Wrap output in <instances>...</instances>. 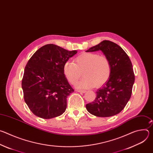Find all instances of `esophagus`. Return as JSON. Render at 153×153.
I'll use <instances>...</instances> for the list:
<instances>
[{
    "mask_svg": "<svg viewBox=\"0 0 153 153\" xmlns=\"http://www.w3.org/2000/svg\"><path fill=\"white\" fill-rule=\"evenodd\" d=\"M76 91L77 92H79V93H86V91H85V90H76Z\"/></svg>",
    "mask_w": 153,
    "mask_h": 153,
    "instance_id": "1",
    "label": "esophagus"
}]
</instances>
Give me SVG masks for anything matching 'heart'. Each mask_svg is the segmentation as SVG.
Returning <instances> with one entry per match:
<instances>
[{
    "instance_id": "obj_1",
    "label": "heart",
    "mask_w": 153,
    "mask_h": 153,
    "mask_svg": "<svg viewBox=\"0 0 153 153\" xmlns=\"http://www.w3.org/2000/svg\"><path fill=\"white\" fill-rule=\"evenodd\" d=\"M74 62H65L63 72L71 84H74L80 79L83 72L85 77L76 85L79 88L100 86L110 77L111 65L106 56L96 53H83L74 59Z\"/></svg>"
}]
</instances>
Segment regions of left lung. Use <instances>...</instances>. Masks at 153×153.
I'll use <instances>...</instances> for the list:
<instances>
[{
  "label": "left lung",
  "instance_id": "left-lung-1",
  "mask_svg": "<svg viewBox=\"0 0 153 153\" xmlns=\"http://www.w3.org/2000/svg\"><path fill=\"white\" fill-rule=\"evenodd\" d=\"M100 50L111 65L108 80L96 91L95 100L86 105L87 111L102 117L119 114L125 108L132 93L134 74L132 63L125 51L116 43L103 40L86 52Z\"/></svg>",
  "mask_w": 153,
  "mask_h": 153
}]
</instances>
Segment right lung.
<instances>
[{
	"label": "right lung",
	"instance_id": "add662e5",
	"mask_svg": "<svg viewBox=\"0 0 153 153\" xmlns=\"http://www.w3.org/2000/svg\"><path fill=\"white\" fill-rule=\"evenodd\" d=\"M77 52L47 44L37 50L28 60L22 88L25 103L36 116L49 119L66 110L67 98L74 90L63 74V66Z\"/></svg>",
	"mask_w": 153,
	"mask_h": 153
}]
</instances>
